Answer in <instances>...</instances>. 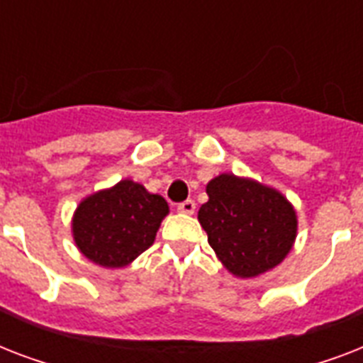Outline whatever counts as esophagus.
<instances>
[{
  "mask_svg": "<svg viewBox=\"0 0 363 363\" xmlns=\"http://www.w3.org/2000/svg\"><path fill=\"white\" fill-rule=\"evenodd\" d=\"M177 211H179V213H184V215H194V211H196V203H194V199H186V201L179 203Z\"/></svg>",
  "mask_w": 363,
  "mask_h": 363,
  "instance_id": "obj_1",
  "label": "esophagus"
}]
</instances>
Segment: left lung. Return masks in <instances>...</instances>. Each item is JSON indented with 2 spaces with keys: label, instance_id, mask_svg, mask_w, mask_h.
Masks as SVG:
<instances>
[{
  "label": "left lung",
  "instance_id": "obj_1",
  "mask_svg": "<svg viewBox=\"0 0 363 363\" xmlns=\"http://www.w3.org/2000/svg\"><path fill=\"white\" fill-rule=\"evenodd\" d=\"M199 207L211 248L232 275L252 279L286 258L298 235V215L286 196L262 182L220 173L207 182Z\"/></svg>",
  "mask_w": 363,
  "mask_h": 363
}]
</instances>
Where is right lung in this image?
Returning a JSON list of instances; mask_svg holds the SVG:
<instances>
[{
    "label": "right lung",
    "mask_w": 363,
    "mask_h": 363,
    "mask_svg": "<svg viewBox=\"0 0 363 363\" xmlns=\"http://www.w3.org/2000/svg\"><path fill=\"white\" fill-rule=\"evenodd\" d=\"M167 215L169 205L160 194L122 179L81 199L71 218V235L92 264L121 269L152 245Z\"/></svg>",
    "instance_id": "1"
}]
</instances>
